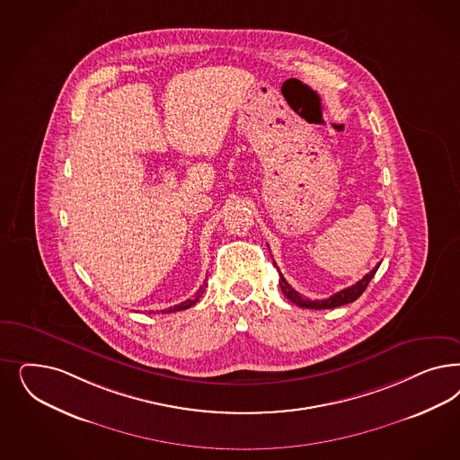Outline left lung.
<instances>
[{"mask_svg": "<svg viewBox=\"0 0 460 460\" xmlns=\"http://www.w3.org/2000/svg\"><path fill=\"white\" fill-rule=\"evenodd\" d=\"M274 266H276V262H274ZM379 266H381V264H377V266L374 267L369 274H366L360 281H357L356 284H352L350 288H345V289H341L339 293H335L333 296L326 297V299H313L312 301V299H308V297L301 296L297 291H295V289L289 286V282L284 279V276H282L281 272H279V276H281V279H279V286H281L284 296L288 297L291 303H295L297 306H301V308H310V310H330V308H337V306H343V305H347V303L356 301L357 297L360 296V295L366 291L367 284L371 282V279L374 278V274L377 272ZM278 270H279V267H278Z\"/></svg>", "mask_w": 460, "mask_h": 460, "instance_id": "left-lung-1", "label": "left lung"}]
</instances>
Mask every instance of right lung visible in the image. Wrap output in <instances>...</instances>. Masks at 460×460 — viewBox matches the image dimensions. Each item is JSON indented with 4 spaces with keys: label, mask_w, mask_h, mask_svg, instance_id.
<instances>
[{
    "label": "right lung",
    "mask_w": 460,
    "mask_h": 460,
    "mask_svg": "<svg viewBox=\"0 0 460 460\" xmlns=\"http://www.w3.org/2000/svg\"><path fill=\"white\" fill-rule=\"evenodd\" d=\"M208 279H205V282H203V286L198 289V293L194 295V297H191V299H186V301H182L181 305H176V306H171V308H167V310H163V313H174V312H181V310H188V308H191L193 305H196V301L201 297V295L205 293V288L208 286Z\"/></svg>",
    "instance_id": "obj_1"
}]
</instances>
